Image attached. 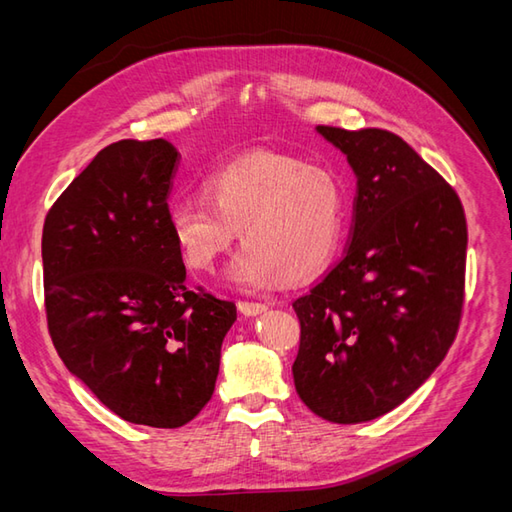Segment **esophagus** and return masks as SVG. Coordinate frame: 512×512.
Here are the masks:
<instances>
[{
  "label": "esophagus",
  "instance_id": "34e87169",
  "mask_svg": "<svg viewBox=\"0 0 512 512\" xmlns=\"http://www.w3.org/2000/svg\"><path fill=\"white\" fill-rule=\"evenodd\" d=\"M269 309V305L265 303H252V301H239V312L247 318H254V316H260L265 314Z\"/></svg>",
  "mask_w": 512,
  "mask_h": 512
}]
</instances>
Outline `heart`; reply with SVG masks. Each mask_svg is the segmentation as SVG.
<instances>
[{"instance_id": "heart-1", "label": "heart", "mask_w": 512, "mask_h": 512, "mask_svg": "<svg viewBox=\"0 0 512 512\" xmlns=\"http://www.w3.org/2000/svg\"><path fill=\"white\" fill-rule=\"evenodd\" d=\"M205 200H181L168 228L185 265L211 271L241 232L226 277L243 290L305 282L331 265L344 237V190L329 170L254 151L215 170Z\"/></svg>"}]
</instances>
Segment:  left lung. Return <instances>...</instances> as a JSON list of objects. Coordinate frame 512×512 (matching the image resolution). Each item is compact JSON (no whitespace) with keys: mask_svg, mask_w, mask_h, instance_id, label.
<instances>
[{"mask_svg":"<svg viewBox=\"0 0 512 512\" xmlns=\"http://www.w3.org/2000/svg\"><path fill=\"white\" fill-rule=\"evenodd\" d=\"M316 132L356 177L344 258L292 303L303 404L354 425L397 408L444 361L463 305L468 226L455 190L399 136Z\"/></svg>","mask_w":512,"mask_h":512,"instance_id":"8db88e82","label":"left lung"}]
</instances>
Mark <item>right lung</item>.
I'll list each match as a JSON object with an SVG mask.
<instances>
[{"label": "right lung", "instance_id": "add662e5", "mask_svg": "<svg viewBox=\"0 0 512 512\" xmlns=\"http://www.w3.org/2000/svg\"><path fill=\"white\" fill-rule=\"evenodd\" d=\"M179 153L156 141L102 149L42 230L46 320L59 359L134 425L175 429L205 408L237 307L185 288L168 228Z\"/></svg>", "mask_w": 512, "mask_h": 512}]
</instances>
